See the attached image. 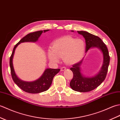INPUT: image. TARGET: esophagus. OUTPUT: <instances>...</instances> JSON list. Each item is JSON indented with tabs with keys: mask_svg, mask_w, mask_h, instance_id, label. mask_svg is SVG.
Here are the masks:
<instances>
[{
	"mask_svg": "<svg viewBox=\"0 0 120 120\" xmlns=\"http://www.w3.org/2000/svg\"><path fill=\"white\" fill-rule=\"evenodd\" d=\"M67 70V68L65 67H63L61 68V71H64Z\"/></svg>",
	"mask_w": 120,
	"mask_h": 120,
	"instance_id": "1",
	"label": "esophagus"
}]
</instances>
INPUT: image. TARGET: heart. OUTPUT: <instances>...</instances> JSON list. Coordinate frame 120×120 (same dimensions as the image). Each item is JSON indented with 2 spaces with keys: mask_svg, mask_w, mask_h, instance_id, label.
<instances>
[{
  "mask_svg": "<svg viewBox=\"0 0 120 120\" xmlns=\"http://www.w3.org/2000/svg\"><path fill=\"white\" fill-rule=\"evenodd\" d=\"M85 52V43L82 40L65 36L53 41L52 47L48 49L47 57L51 62H58L63 58L68 64H74L82 59Z\"/></svg>",
  "mask_w": 120,
  "mask_h": 120,
  "instance_id": "b5f03b06",
  "label": "heart"
}]
</instances>
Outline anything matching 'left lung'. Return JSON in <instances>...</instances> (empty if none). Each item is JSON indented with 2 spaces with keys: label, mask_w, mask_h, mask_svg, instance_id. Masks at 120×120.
<instances>
[{
  "label": "left lung",
  "mask_w": 120,
  "mask_h": 120,
  "mask_svg": "<svg viewBox=\"0 0 120 120\" xmlns=\"http://www.w3.org/2000/svg\"><path fill=\"white\" fill-rule=\"evenodd\" d=\"M71 31L74 32L73 30H71ZM77 32L82 35L85 39L86 55L89 49L93 48H98L103 55V64L100 70L95 75L91 77H86L82 73L81 67L85 57L70 68L74 75L70 83L71 88L77 92H87L96 88L105 80L110 62V57L106 45L99 37L86 31H77Z\"/></svg>",
  "instance_id": "8db88e82"
}]
</instances>
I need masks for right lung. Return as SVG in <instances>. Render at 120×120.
Returning <instances> with one entry per match:
<instances>
[{
  "label": "right lung",
  "instance_id": "1",
  "mask_svg": "<svg viewBox=\"0 0 120 120\" xmlns=\"http://www.w3.org/2000/svg\"><path fill=\"white\" fill-rule=\"evenodd\" d=\"M50 30H44L32 32L28 34L26 36L19 41V42L15 45L13 48L12 53L10 59V67L11 68V73L13 80L15 84H16L22 90L27 93L36 94L47 90L52 85V79L54 76L59 72L60 69H52L46 68L43 72L41 76L38 79L32 81H26L21 80L18 77L15 73L13 59L15 51L18 45L24 42H36L43 32H46Z\"/></svg>",
  "mask_w": 120,
  "mask_h": 120
}]
</instances>
